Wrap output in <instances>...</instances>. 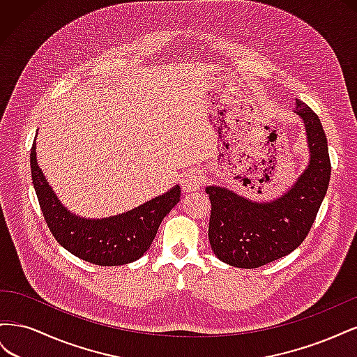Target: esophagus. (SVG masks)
Instances as JSON below:
<instances>
[{
  "instance_id": "1",
  "label": "esophagus",
  "mask_w": 357,
  "mask_h": 357,
  "mask_svg": "<svg viewBox=\"0 0 357 357\" xmlns=\"http://www.w3.org/2000/svg\"><path fill=\"white\" fill-rule=\"evenodd\" d=\"M204 176L199 169H189L181 176V188L186 192H195L202 185Z\"/></svg>"
}]
</instances>
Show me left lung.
<instances>
[{"instance_id":"obj_1","label":"left lung","mask_w":357,"mask_h":357,"mask_svg":"<svg viewBox=\"0 0 357 357\" xmlns=\"http://www.w3.org/2000/svg\"><path fill=\"white\" fill-rule=\"evenodd\" d=\"M296 113L305 126L308 165L282 195L253 201L218 185L205 188L211 201L208 240L222 262L259 268L295 250L314 223L331 178L328 139L319 116L302 101Z\"/></svg>"}]
</instances>
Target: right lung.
Listing matches in <instances>:
<instances>
[{
  "label": "right lung",
  "instance_id": "add662e5",
  "mask_svg": "<svg viewBox=\"0 0 357 357\" xmlns=\"http://www.w3.org/2000/svg\"><path fill=\"white\" fill-rule=\"evenodd\" d=\"M31 176L43 215L55 240L74 256L100 266L126 265L142 257L181 193L176 185L126 213L89 219L71 213L59 201L38 167L36 142L31 149Z\"/></svg>",
  "mask_w": 357,
  "mask_h": 357
}]
</instances>
